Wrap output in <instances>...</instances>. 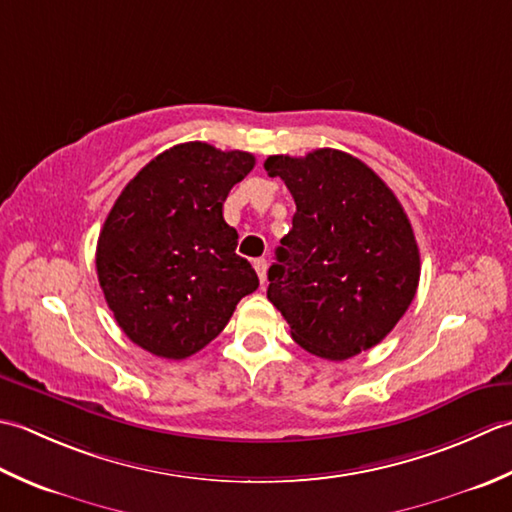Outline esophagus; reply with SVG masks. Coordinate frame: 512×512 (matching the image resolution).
I'll return each instance as SVG.
<instances>
[{
	"instance_id": "obj_1",
	"label": "esophagus",
	"mask_w": 512,
	"mask_h": 512,
	"mask_svg": "<svg viewBox=\"0 0 512 512\" xmlns=\"http://www.w3.org/2000/svg\"><path fill=\"white\" fill-rule=\"evenodd\" d=\"M254 269H256V274L260 278V283H265V280H267V260L265 258H256L254 260Z\"/></svg>"
}]
</instances>
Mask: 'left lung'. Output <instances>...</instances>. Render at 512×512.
<instances>
[{"mask_svg":"<svg viewBox=\"0 0 512 512\" xmlns=\"http://www.w3.org/2000/svg\"><path fill=\"white\" fill-rule=\"evenodd\" d=\"M269 176L294 196L289 234L269 267L267 298L302 349L347 360L389 336L420 283V249L404 207L369 165L322 148L274 154Z\"/></svg>","mask_w":512,"mask_h":512,"instance_id":"8db88e82","label":"left lung"}]
</instances>
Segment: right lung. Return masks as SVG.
<instances>
[{"mask_svg": "<svg viewBox=\"0 0 512 512\" xmlns=\"http://www.w3.org/2000/svg\"><path fill=\"white\" fill-rule=\"evenodd\" d=\"M254 154L190 141L161 152L123 187L97 243V276L125 336L159 358L210 344L258 276L223 218Z\"/></svg>", "mask_w": 512, "mask_h": 512, "instance_id": "add662e5", "label": "right lung"}]
</instances>
